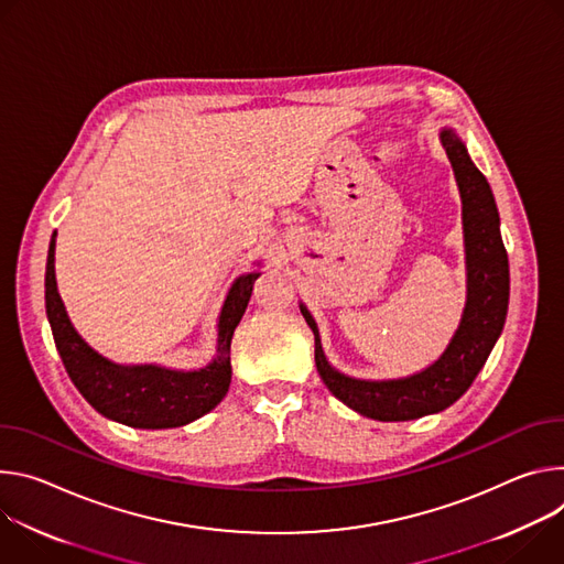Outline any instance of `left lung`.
Returning a JSON list of instances; mask_svg holds the SVG:
<instances>
[{
    "label": "left lung",
    "instance_id": "1",
    "mask_svg": "<svg viewBox=\"0 0 564 564\" xmlns=\"http://www.w3.org/2000/svg\"><path fill=\"white\" fill-rule=\"evenodd\" d=\"M440 141L459 187L466 256V304L442 356L401 379L371 381L349 377L327 360L318 325L300 302L302 316L314 332L321 379L338 401L367 419L412 421L451 408L477 379L507 323L511 275L492 191L453 128H442Z\"/></svg>",
    "mask_w": 564,
    "mask_h": 564
}]
</instances>
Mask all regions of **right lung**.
<instances>
[{
    "mask_svg": "<svg viewBox=\"0 0 564 564\" xmlns=\"http://www.w3.org/2000/svg\"><path fill=\"white\" fill-rule=\"evenodd\" d=\"M260 275L262 271H248L230 284L217 318V351L208 365L187 371L156 362L120 365L98 354L72 325L57 293L53 232L44 275L46 318L69 379L94 410L132 427H178L208 414L226 397L232 377L230 340Z\"/></svg>",
    "mask_w": 564,
    "mask_h": 564,
    "instance_id": "add662e5",
    "label": "right lung"
}]
</instances>
